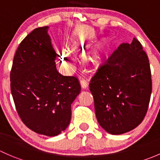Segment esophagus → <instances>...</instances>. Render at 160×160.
Instances as JSON below:
<instances>
[{
  "mask_svg": "<svg viewBox=\"0 0 160 160\" xmlns=\"http://www.w3.org/2000/svg\"><path fill=\"white\" fill-rule=\"evenodd\" d=\"M80 85H81L82 88L86 89L88 86V82L86 80H84V79H81V80H80Z\"/></svg>",
  "mask_w": 160,
  "mask_h": 160,
  "instance_id": "esophagus-1",
  "label": "esophagus"
}]
</instances>
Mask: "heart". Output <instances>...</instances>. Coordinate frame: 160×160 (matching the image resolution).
<instances>
[{
	"label": "heart",
	"mask_w": 160,
	"mask_h": 160,
	"mask_svg": "<svg viewBox=\"0 0 160 160\" xmlns=\"http://www.w3.org/2000/svg\"><path fill=\"white\" fill-rule=\"evenodd\" d=\"M87 49V42L84 41L81 38H75L72 40V42L69 44L68 49L70 52H83V49ZM98 55L97 53L93 54V57L98 58ZM61 59L67 64V67L70 68L72 65V61L71 60L70 56L67 52H62L61 53Z\"/></svg>",
	"instance_id": "heart-1"
}]
</instances>
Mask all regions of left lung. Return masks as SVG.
I'll return each mask as SVG.
<instances>
[{
  "mask_svg": "<svg viewBox=\"0 0 160 160\" xmlns=\"http://www.w3.org/2000/svg\"><path fill=\"white\" fill-rule=\"evenodd\" d=\"M95 114L111 135L136 128L143 121L152 93L149 61L141 43H122L100 67L89 85Z\"/></svg>",
  "mask_w": 160,
  "mask_h": 160,
  "instance_id": "obj_1",
  "label": "left lung"
}]
</instances>
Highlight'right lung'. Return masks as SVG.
I'll return each instance as SVG.
<instances>
[{"label": "right lung", "mask_w": 160, "mask_h": 160, "mask_svg": "<svg viewBox=\"0 0 160 160\" xmlns=\"http://www.w3.org/2000/svg\"><path fill=\"white\" fill-rule=\"evenodd\" d=\"M48 29L35 28L20 43L11 71V91L23 123L36 133L56 136L68 127L71 104L81 88L77 77L56 70L57 54Z\"/></svg>", "instance_id": "add662e5"}]
</instances>
